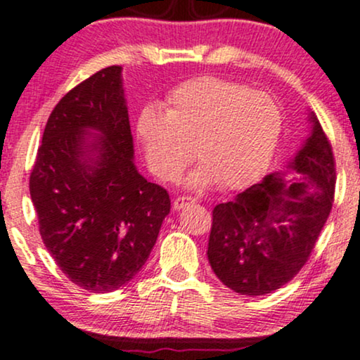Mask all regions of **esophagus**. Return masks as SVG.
Masks as SVG:
<instances>
[{"instance_id":"34e87169","label":"esophagus","mask_w":360,"mask_h":360,"mask_svg":"<svg viewBox=\"0 0 360 360\" xmlns=\"http://www.w3.org/2000/svg\"><path fill=\"white\" fill-rule=\"evenodd\" d=\"M192 203H195V198L187 197V195H180V197L173 198V208L175 210H181V208L192 205Z\"/></svg>"}]
</instances>
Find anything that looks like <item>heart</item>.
<instances>
[{"mask_svg":"<svg viewBox=\"0 0 360 360\" xmlns=\"http://www.w3.org/2000/svg\"><path fill=\"white\" fill-rule=\"evenodd\" d=\"M281 131V108L269 95L215 77L184 83L167 98L165 113L146 106L136 118V135L153 175L176 180L193 150L200 167L190 184L217 181L224 190L248 187L267 170Z\"/></svg>","mask_w":360,"mask_h":360,"instance_id":"heart-1","label":"heart"}]
</instances>
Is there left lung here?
<instances>
[{"label": "left lung", "mask_w": 360, "mask_h": 360, "mask_svg": "<svg viewBox=\"0 0 360 360\" xmlns=\"http://www.w3.org/2000/svg\"><path fill=\"white\" fill-rule=\"evenodd\" d=\"M292 160L299 175H267L214 208L208 262L224 285L242 295H265L285 285L312 254L334 203L335 158L317 118Z\"/></svg>", "instance_id": "1"}]
</instances>
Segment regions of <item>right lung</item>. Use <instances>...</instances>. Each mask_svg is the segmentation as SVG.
I'll use <instances>...</instances> for the list:
<instances>
[{
  "label": "right lung",
  "mask_w": 360,
  "mask_h": 360,
  "mask_svg": "<svg viewBox=\"0 0 360 360\" xmlns=\"http://www.w3.org/2000/svg\"><path fill=\"white\" fill-rule=\"evenodd\" d=\"M88 129L101 133L93 144ZM30 193L44 247L78 287L106 294L140 272L170 214V197L133 163L122 66L100 70L58 101Z\"/></svg>",
  "instance_id": "add662e5"
}]
</instances>
